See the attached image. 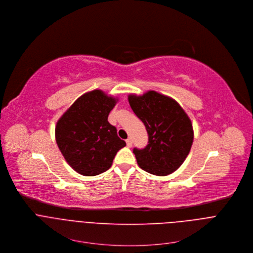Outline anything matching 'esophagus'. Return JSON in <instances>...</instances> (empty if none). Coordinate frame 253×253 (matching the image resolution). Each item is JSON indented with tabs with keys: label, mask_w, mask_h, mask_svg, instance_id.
<instances>
[{
	"label": "esophagus",
	"mask_w": 253,
	"mask_h": 253,
	"mask_svg": "<svg viewBox=\"0 0 253 253\" xmlns=\"http://www.w3.org/2000/svg\"><path fill=\"white\" fill-rule=\"evenodd\" d=\"M126 146H127V147H130V146L132 145V139H131V138H127V139L126 140Z\"/></svg>",
	"instance_id": "1"
}]
</instances>
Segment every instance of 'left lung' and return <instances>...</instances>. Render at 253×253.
<instances>
[{"instance_id":"obj_1","label":"left lung","mask_w":253,"mask_h":253,"mask_svg":"<svg viewBox=\"0 0 253 253\" xmlns=\"http://www.w3.org/2000/svg\"><path fill=\"white\" fill-rule=\"evenodd\" d=\"M127 99L148 134V144L133 149L138 167L158 176L171 174L183 164L193 142L189 117L174 98L156 90L129 93Z\"/></svg>"}]
</instances>
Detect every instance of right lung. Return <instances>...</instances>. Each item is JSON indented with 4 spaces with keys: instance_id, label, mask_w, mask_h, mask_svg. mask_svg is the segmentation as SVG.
<instances>
[{
    "instance_id": "right-lung-1",
    "label": "right lung",
    "mask_w": 253,
    "mask_h": 253,
    "mask_svg": "<svg viewBox=\"0 0 253 253\" xmlns=\"http://www.w3.org/2000/svg\"><path fill=\"white\" fill-rule=\"evenodd\" d=\"M119 97L102 89L82 94L58 120L55 136L69 166L84 176L107 171L126 141L108 122Z\"/></svg>"
}]
</instances>
